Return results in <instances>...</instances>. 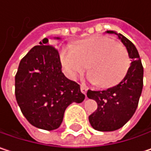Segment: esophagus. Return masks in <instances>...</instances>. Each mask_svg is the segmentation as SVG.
Instances as JSON below:
<instances>
[{
    "label": "esophagus",
    "mask_w": 151,
    "mask_h": 151,
    "mask_svg": "<svg viewBox=\"0 0 151 151\" xmlns=\"http://www.w3.org/2000/svg\"><path fill=\"white\" fill-rule=\"evenodd\" d=\"M87 89H88V87H87L85 84H81V85H80V90H81V92H82L84 94H86V93Z\"/></svg>",
    "instance_id": "34e87169"
}]
</instances>
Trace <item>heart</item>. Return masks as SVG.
I'll return each mask as SVG.
<instances>
[{
    "label": "heart",
    "instance_id": "heart-1",
    "mask_svg": "<svg viewBox=\"0 0 151 151\" xmlns=\"http://www.w3.org/2000/svg\"><path fill=\"white\" fill-rule=\"evenodd\" d=\"M59 58L66 73L76 78L87 67L88 79L101 87L118 85L130 67L129 53L125 46L104 36H93L61 48Z\"/></svg>",
    "mask_w": 151,
    "mask_h": 151
}]
</instances>
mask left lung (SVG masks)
Listing matches in <instances>:
<instances>
[{
	"mask_svg": "<svg viewBox=\"0 0 151 151\" xmlns=\"http://www.w3.org/2000/svg\"><path fill=\"white\" fill-rule=\"evenodd\" d=\"M107 33L116 32L108 30ZM126 46L131 65L124 78L115 86L103 91H87V97L97 102V110L89 115L91 126L99 131H114L123 127L135 114L143 86V67L136 46L118 35Z\"/></svg>",
	"mask_w": 151,
	"mask_h": 151,
	"instance_id": "obj_1",
	"label": "left lung"
}]
</instances>
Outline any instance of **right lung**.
Here are the masks:
<instances>
[{"label":"right lung","instance_id":"1","mask_svg":"<svg viewBox=\"0 0 151 151\" xmlns=\"http://www.w3.org/2000/svg\"><path fill=\"white\" fill-rule=\"evenodd\" d=\"M58 50L48 38L34 46L21 60L15 78L16 101L28 122L42 129L61 125L66 107L81 103L79 85L62 73Z\"/></svg>","mask_w":151,"mask_h":151}]
</instances>
